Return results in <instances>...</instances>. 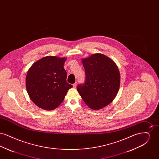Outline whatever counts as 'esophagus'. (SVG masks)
<instances>
[{
    "label": "esophagus",
    "mask_w": 159,
    "mask_h": 159,
    "mask_svg": "<svg viewBox=\"0 0 159 159\" xmlns=\"http://www.w3.org/2000/svg\"><path fill=\"white\" fill-rule=\"evenodd\" d=\"M77 82H76V83H75L74 84H73V88H76V86H77Z\"/></svg>",
    "instance_id": "34e87169"
}]
</instances>
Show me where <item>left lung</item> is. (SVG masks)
<instances>
[{"instance_id": "8db88e82", "label": "left lung", "mask_w": 159, "mask_h": 159, "mask_svg": "<svg viewBox=\"0 0 159 159\" xmlns=\"http://www.w3.org/2000/svg\"><path fill=\"white\" fill-rule=\"evenodd\" d=\"M86 80L77 90L85 104L92 110H99L110 104L120 87V75L114 61L102 53H94L83 58Z\"/></svg>"}]
</instances>
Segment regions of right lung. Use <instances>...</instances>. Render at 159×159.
I'll list each match as a JSON object with an SVG mask.
<instances>
[{"label":"right lung","instance_id":"obj_1","mask_svg":"<svg viewBox=\"0 0 159 159\" xmlns=\"http://www.w3.org/2000/svg\"><path fill=\"white\" fill-rule=\"evenodd\" d=\"M66 58L47 56L35 62L29 69L26 89L31 100L39 108L52 110L62 102L73 86L67 82L64 68Z\"/></svg>","mask_w":159,"mask_h":159}]
</instances>
